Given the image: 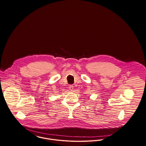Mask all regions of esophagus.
Segmentation results:
<instances>
[{"label": "esophagus", "mask_w": 146, "mask_h": 146, "mask_svg": "<svg viewBox=\"0 0 146 146\" xmlns=\"http://www.w3.org/2000/svg\"><path fill=\"white\" fill-rule=\"evenodd\" d=\"M69 88H70V90L72 91L73 90V89H74V86H73L72 85H70V86H69Z\"/></svg>", "instance_id": "obj_1"}]
</instances>
